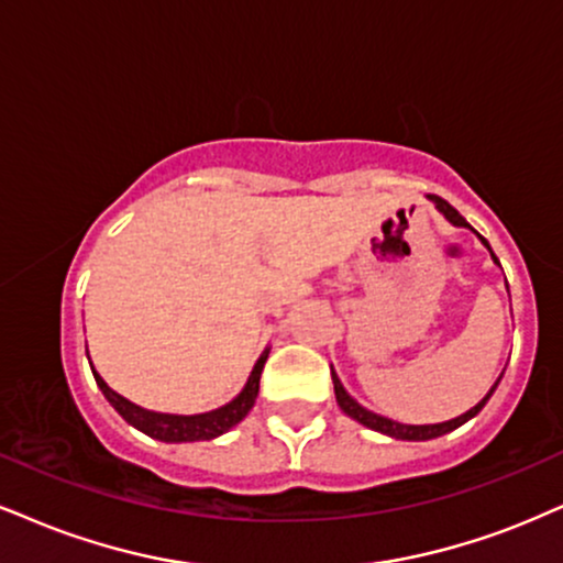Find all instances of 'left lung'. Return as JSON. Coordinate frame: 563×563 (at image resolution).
I'll use <instances>...</instances> for the list:
<instances>
[{
    "instance_id": "1",
    "label": "left lung",
    "mask_w": 563,
    "mask_h": 563,
    "mask_svg": "<svg viewBox=\"0 0 563 563\" xmlns=\"http://www.w3.org/2000/svg\"><path fill=\"white\" fill-rule=\"evenodd\" d=\"M428 200H430V203H433L435 208H439L443 217H446L454 227L473 229V227L467 224V219H464L462 213L456 211L454 206H449L443 198H439V196H428ZM473 232H475V229H473ZM475 234H477V232H475ZM477 238H481V234H477ZM481 242H483L485 247L490 250L488 240L481 238ZM490 258H494V263H498V258L494 255V250H490ZM498 266H501V263H498ZM501 378H504V373L496 378V384L490 386V391L485 394V397H483L481 401H477V405H475L473 409H467V412L460 415V418H451V420H446V422H433V426H407V422H397V420H391V418H384V415L371 412V409H365L355 397H350V391H346L344 384H342V380H339V376H336V371H334V367H331V380H334V394H336L339 407H342V412L350 415L352 420H357L360 426H365V428H371V430H378V433L388 435V439H399V441H430V439H439V435H446V433H451V430H456L460 426H464V422L473 420L475 415L481 412V409H483L485 405H488V399L494 397L498 380H501Z\"/></svg>"
}]
</instances>
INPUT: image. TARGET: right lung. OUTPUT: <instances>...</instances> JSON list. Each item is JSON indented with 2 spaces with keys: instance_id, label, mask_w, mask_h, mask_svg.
<instances>
[{
  "instance_id": "right-lung-1",
  "label": "right lung",
  "mask_w": 563,
  "mask_h": 563,
  "mask_svg": "<svg viewBox=\"0 0 563 563\" xmlns=\"http://www.w3.org/2000/svg\"><path fill=\"white\" fill-rule=\"evenodd\" d=\"M268 352L271 350L266 346V350L261 352V357L255 360L253 371H250L247 376V384L242 386L238 397L227 401L224 407L211 409V412H200V415H169V412H154V409H145L141 405H135V401L124 399L122 394L114 391V388H109V384L99 376V373H96L93 365H90V371H93L96 384H99L101 394L107 397L109 405H112L117 412L130 422V426L137 428L145 435H151V439L164 441V443H192V441L219 439L221 433H227V430H232L238 422L247 418V412L255 405V397H258L261 373L268 360Z\"/></svg>"
}]
</instances>
